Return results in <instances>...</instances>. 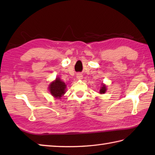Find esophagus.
<instances>
[{
    "instance_id": "esophagus-1",
    "label": "esophagus",
    "mask_w": 155,
    "mask_h": 155,
    "mask_svg": "<svg viewBox=\"0 0 155 155\" xmlns=\"http://www.w3.org/2000/svg\"><path fill=\"white\" fill-rule=\"evenodd\" d=\"M77 78H78V79H82V78H83V75L81 74H77Z\"/></svg>"
}]
</instances>
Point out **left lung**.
Masks as SVG:
<instances>
[{
    "mask_svg": "<svg viewBox=\"0 0 155 155\" xmlns=\"http://www.w3.org/2000/svg\"><path fill=\"white\" fill-rule=\"evenodd\" d=\"M107 91V87H106V85H104V84H102V87H101V89H100V94H104Z\"/></svg>",
    "mask_w": 155,
    "mask_h": 155,
    "instance_id": "1",
    "label": "left lung"
}]
</instances>
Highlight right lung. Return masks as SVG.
<instances>
[{"mask_svg":"<svg viewBox=\"0 0 155 155\" xmlns=\"http://www.w3.org/2000/svg\"><path fill=\"white\" fill-rule=\"evenodd\" d=\"M65 88L66 85L59 78H57L52 81L48 87L52 96L56 98H61V97L65 93Z\"/></svg>","mask_w":155,"mask_h":155,"instance_id":"right-lung-1","label":"right lung"}]
</instances>
